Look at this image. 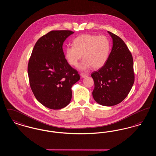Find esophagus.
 Wrapping results in <instances>:
<instances>
[{
    "label": "esophagus",
    "instance_id": "obj_1",
    "mask_svg": "<svg viewBox=\"0 0 156 156\" xmlns=\"http://www.w3.org/2000/svg\"><path fill=\"white\" fill-rule=\"evenodd\" d=\"M81 76L82 78H86V77L88 76V75L82 73H81Z\"/></svg>",
    "mask_w": 156,
    "mask_h": 156
}]
</instances>
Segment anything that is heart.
Here are the masks:
<instances>
[{"label": "heart", "instance_id": "b5f03b06", "mask_svg": "<svg viewBox=\"0 0 156 156\" xmlns=\"http://www.w3.org/2000/svg\"><path fill=\"white\" fill-rule=\"evenodd\" d=\"M110 50V41L106 36L83 34L75 38L73 46L66 47L65 57L69 65L75 67L82 57L83 61L79 66L80 69L91 67L97 69L106 64Z\"/></svg>", "mask_w": 156, "mask_h": 156}]
</instances>
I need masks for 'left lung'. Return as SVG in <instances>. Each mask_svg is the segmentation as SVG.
I'll return each instance as SVG.
<instances>
[{"label": "left lung", "instance_id": "left-lung-1", "mask_svg": "<svg viewBox=\"0 0 156 156\" xmlns=\"http://www.w3.org/2000/svg\"><path fill=\"white\" fill-rule=\"evenodd\" d=\"M113 40L108 59L103 67L92 73L95 88L92 95L101 105L111 106L123 101L134 81L132 55L123 40L108 31Z\"/></svg>", "mask_w": 156, "mask_h": 156}]
</instances>
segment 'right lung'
<instances>
[{
	"mask_svg": "<svg viewBox=\"0 0 156 156\" xmlns=\"http://www.w3.org/2000/svg\"><path fill=\"white\" fill-rule=\"evenodd\" d=\"M74 32L52 30L37 40L28 64L30 87L37 101L51 109L69 104L71 87L80 79L65 58L62 45Z\"/></svg>",
	"mask_w": 156,
	"mask_h": 156,
	"instance_id": "obj_1",
	"label": "right lung"
}]
</instances>
